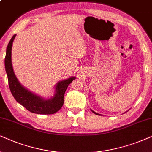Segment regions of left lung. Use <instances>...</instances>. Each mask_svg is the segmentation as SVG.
Segmentation results:
<instances>
[{
  "mask_svg": "<svg viewBox=\"0 0 152 152\" xmlns=\"http://www.w3.org/2000/svg\"><path fill=\"white\" fill-rule=\"evenodd\" d=\"M91 111H92V112L93 113H94V114H96V115H102L101 114H99V113H96V112H94V111H93L92 110H91Z\"/></svg>",
  "mask_w": 152,
  "mask_h": 152,
  "instance_id": "1",
  "label": "left lung"
}]
</instances>
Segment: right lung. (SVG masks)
<instances>
[{
	"instance_id": "1",
	"label": "right lung",
	"mask_w": 152,
	"mask_h": 152,
	"mask_svg": "<svg viewBox=\"0 0 152 152\" xmlns=\"http://www.w3.org/2000/svg\"><path fill=\"white\" fill-rule=\"evenodd\" d=\"M16 34L13 35L7 46L5 58V68L7 75L8 83L14 98L30 112L41 115H50L57 113L64 103V95L69 85L74 80V76L58 82L55 93L50 99H44L30 92L20 83L14 72L12 64V47Z\"/></svg>"
}]
</instances>
